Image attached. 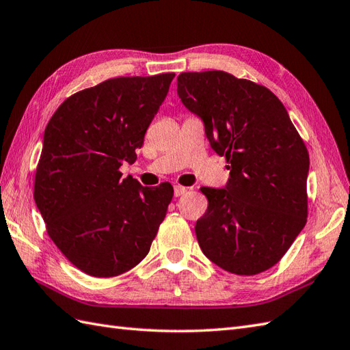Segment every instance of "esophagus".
Masks as SVG:
<instances>
[{"label":"esophagus","mask_w":350,"mask_h":350,"mask_svg":"<svg viewBox=\"0 0 350 350\" xmlns=\"http://www.w3.org/2000/svg\"><path fill=\"white\" fill-rule=\"evenodd\" d=\"M186 192H187V187L178 186V185L174 186V196H182V195H185Z\"/></svg>","instance_id":"obj_1"}]
</instances>
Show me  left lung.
<instances>
[{
  "label": "left lung",
  "mask_w": 350,
  "mask_h": 350,
  "mask_svg": "<svg viewBox=\"0 0 350 350\" xmlns=\"http://www.w3.org/2000/svg\"><path fill=\"white\" fill-rule=\"evenodd\" d=\"M177 94L230 170L223 189L201 187L208 200L195 226L202 253L235 275L267 271L306 225V146L280 98L248 79L183 72Z\"/></svg>",
  "instance_id": "left-lung-1"
}]
</instances>
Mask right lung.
Listing matches in <instances>:
<instances>
[{
	"label": "right lung",
	"instance_id": "1",
	"mask_svg": "<svg viewBox=\"0 0 350 350\" xmlns=\"http://www.w3.org/2000/svg\"><path fill=\"white\" fill-rule=\"evenodd\" d=\"M173 78L106 79L68 97L44 131L33 200L53 243L87 275L130 271L165 217L173 186L143 187L120 167L137 159Z\"/></svg>",
	"mask_w": 350,
	"mask_h": 350
}]
</instances>
